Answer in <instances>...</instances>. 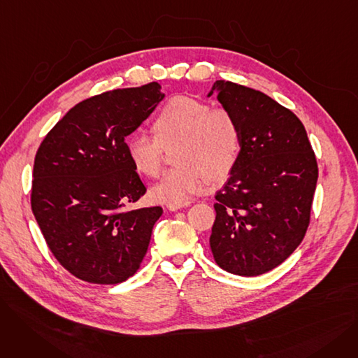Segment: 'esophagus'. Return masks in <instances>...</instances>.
Masks as SVG:
<instances>
[{"mask_svg": "<svg viewBox=\"0 0 358 358\" xmlns=\"http://www.w3.org/2000/svg\"><path fill=\"white\" fill-rule=\"evenodd\" d=\"M189 206H190V203H182V204H168V206H166V209H168L169 212H177V210H181V209L189 208Z\"/></svg>", "mask_w": 358, "mask_h": 358, "instance_id": "esophagus-1", "label": "esophagus"}]
</instances>
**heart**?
Instances as JSON below:
<instances>
[{"mask_svg": "<svg viewBox=\"0 0 358 358\" xmlns=\"http://www.w3.org/2000/svg\"><path fill=\"white\" fill-rule=\"evenodd\" d=\"M154 136L134 135L126 142V154L136 173L155 177L164 148L174 150V162L150 187V197L165 204H182L201 193L208 181L220 182L234 169L239 149V126L228 110L190 97L169 100L152 123Z\"/></svg>", "mask_w": 358, "mask_h": 358, "instance_id": "obj_1", "label": "heart"}]
</instances>
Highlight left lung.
Instances as JSON below:
<instances>
[{
    "label": "left lung",
    "mask_w": 358,
    "mask_h": 358,
    "mask_svg": "<svg viewBox=\"0 0 358 358\" xmlns=\"http://www.w3.org/2000/svg\"><path fill=\"white\" fill-rule=\"evenodd\" d=\"M212 94L236 119L241 150L216 193L210 248L224 271L254 277L280 266L302 242L316 158L302 122L264 92L216 81Z\"/></svg>",
    "instance_id": "left-lung-1"
}]
</instances>
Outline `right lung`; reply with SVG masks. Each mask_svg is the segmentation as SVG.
<instances>
[{
  "label": "right lung",
  "mask_w": 358,
  "mask_h": 358,
  "mask_svg": "<svg viewBox=\"0 0 358 358\" xmlns=\"http://www.w3.org/2000/svg\"><path fill=\"white\" fill-rule=\"evenodd\" d=\"M158 83L113 90L72 107L37 149L31 210L55 258L75 277L117 285L134 275L162 208L127 210L146 187L126 136L164 100Z\"/></svg>",
  "instance_id": "right-lung-1"
}]
</instances>
